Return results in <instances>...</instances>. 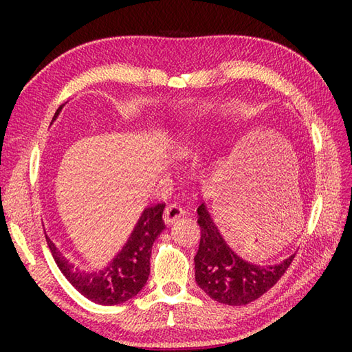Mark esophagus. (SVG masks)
I'll use <instances>...</instances> for the list:
<instances>
[{
	"label": "esophagus",
	"mask_w": 352,
	"mask_h": 352,
	"mask_svg": "<svg viewBox=\"0 0 352 352\" xmlns=\"http://www.w3.org/2000/svg\"><path fill=\"white\" fill-rule=\"evenodd\" d=\"M184 210L182 207H178L175 204H170L166 208H164V213H163V222L166 223V226H170V223H174L177 219H180L182 216H184Z\"/></svg>",
	"instance_id": "esophagus-1"
}]
</instances>
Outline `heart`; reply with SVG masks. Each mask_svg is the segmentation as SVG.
Returning <instances> with one entry per match:
<instances>
[{"mask_svg": "<svg viewBox=\"0 0 352 352\" xmlns=\"http://www.w3.org/2000/svg\"><path fill=\"white\" fill-rule=\"evenodd\" d=\"M169 151L174 155H182V157L192 155L197 153V145L190 136H182L177 140L170 142Z\"/></svg>", "mask_w": 352, "mask_h": 352, "instance_id": "1", "label": "heart"}]
</instances>
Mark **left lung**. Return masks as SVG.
<instances>
[{
    "instance_id": "1",
    "label": "left lung",
    "mask_w": 352,
    "mask_h": 352,
    "mask_svg": "<svg viewBox=\"0 0 352 352\" xmlns=\"http://www.w3.org/2000/svg\"><path fill=\"white\" fill-rule=\"evenodd\" d=\"M201 227L199 250L195 256V280L214 301L245 305L271 289L287 271L295 254L275 265H257L230 248L206 203L198 207Z\"/></svg>"
}]
</instances>
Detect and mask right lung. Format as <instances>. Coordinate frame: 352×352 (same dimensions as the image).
Instances as JSON below:
<instances>
[{
  "label": "right lung",
  "mask_w": 352,
  "mask_h": 352,
  "mask_svg": "<svg viewBox=\"0 0 352 352\" xmlns=\"http://www.w3.org/2000/svg\"><path fill=\"white\" fill-rule=\"evenodd\" d=\"M63 106L65 104L57 109L52 121L60 115ZM163 208L164 204L145 208L121 251L106 266L96 271H85L74 265L47 233L45 236L58 269L81 295L95 304L116 305L136 296L146 284L153 243L164 230Z\"/></svg>",
  "instance_id": "add662e5"
}]
</instances>
